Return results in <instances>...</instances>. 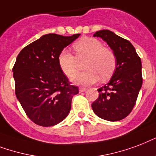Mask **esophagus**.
Segmentation results:
<instances>
[{"label": "esophagus", "mask_w": 156, "mask_h": 156, "mask_svg": "<svg viewBox=\"0 0 156 156\" xmlns=\"http://www.w3.org/2000/svg\"><path fill=\"white\" fill-rule=\"evenodd\" d=\"M80 92H84L86 91V88H84V87H81V88H80Z\"/></svg>", "instance_id": "34e87169"}]
</instances>
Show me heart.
Segmentation results:
<instances>
[{
    "mask_svg": "<svg viewBox=\"0 0 156 156\" xmlns=\"http://www.w3.org/2000/svg\"><path fill=\"white\" fill-rule=\"evenodd\" d=\"M76 55L67 49L62 50L58 58V65L67 76L72 77L78 71L80 61H84L85 72L77 74L72 78L76 84L90 85L109 79L115 71L116 56L112 49L104 47L99 40L84 37L73 44Z\"/></svg>",
    "mask_w": 156,
    "mask_h": 156,
    "instance_id": "b5f03b06",
    "label": "heart"
}]
</instances>
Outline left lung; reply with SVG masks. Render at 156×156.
Here are the masks:
<instances>
[{"label": "left lung", "instance_id": "1", "mask_svg": "<svg viewBox=\"0 0 156 156\" xmlns=\"http://www.w3.org/2000/svg\"><path fill=\"white\" fill-rule=\"evenodd\" d=\"M114 51L117 65L113 76L98 89L99 96L92 103L98 116L108 121L124 119L132 112L142 84V62L134 47L128 40L109 30L96 32Z\"/></svg>", "mask_w": 156, "mask_h": 156}]
</instances>
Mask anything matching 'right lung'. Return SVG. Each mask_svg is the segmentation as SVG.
Segmentation results:
<instances>
[{"label": "right lung", "instance_id": "obj_1", "mask_svg": "<svg viewBox=\"0 0 156 156\" xmlns=\"http://www.w3.org/2000/svg\"><path fill=\"white\" fill-rule=\"evenodd\" d=\"M80 35H44L24 47L17 57L13 67L15 94L35 124L54 126L69 114L72 97L79 89L71 84L59 67L58 58Z\"/></svg>", "mask_w": 156, "mask_h": 156}]
</instances>
